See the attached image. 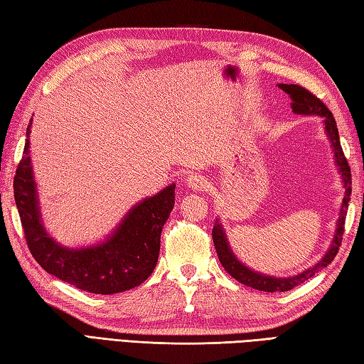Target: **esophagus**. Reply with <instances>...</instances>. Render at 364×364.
<instances>
[{
    "label": "esophagus",
    "mask_w": 364,
    "mask_h": 364,
    "mask_svg": "<svg viewBox=\"0 0 364 364\" xmlns=\"http://www.w3.org/2000/svg\"><path fill=\"white\" fill-rule=\"evenodd\" d=\"M188 184L192 188V189H198L202 191L206 188L208 181L205 180V178L202 175H189L188 176Z\"/></svg>",
    "instance_id": "1"
}]
</instances>
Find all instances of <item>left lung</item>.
<instances>
[{"instance_id":"8db88e82","label":"left lung","mask_w":364,"mask_h":364,"mask_svg":"<svg viewBox=\"0 0 364 364\" xmlns=\"http://www.w3.org/2000/svg\"><path fill=\"white\" fill-rule=\"evenodd\" d=\"M282 90H284L292 98V111L296 114H316L323 117V123H326V131L327 136L330 137L331 145H333L335 150V159L336 164L339 167V172H341L344 186H346V196L343 200V208H341V218L338 220V228L333 237V244H331L330 250L327 252L326 257H323L318 264L314 267L305 270L296 277H289V278H275V277H269V275H262L258 272H253L249 267H245L241 261H239L233 252H231L230 245L227 242L225 233L220 227L219 222H215V225L213 228V241L215 252H218V257L220 264L227 272L237 280L239 283H242L245 286H250L253 289L258 291H264V292H284L289 291L292 288H296L297 284L304 283L308 278L313 277L316 272H319L322 267H327L333 258L336 257V253L341 247L343 241V235H344V223H346V214H347V206H349L350 202V194H352V175H350V167L349 162H347L344 151L341 149V142H339V134H338V128H336V122L333 114L330 112L328 107L322 103V100L311 94L310 90L299 86V84H280Z\"/></svg>"}]
</instances>
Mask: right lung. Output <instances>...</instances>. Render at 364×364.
I'll list each match as a JSON object with an SVG mask.
<instances>
[{
  "label": "right lung",
  "mask_w": 364,
  "mask_h": 364,
  "mask_svg": "<svg viewBox=\"0 0 364 364\" xmlns=\"http://www.w3.org/2000/svg\"><path fill=\"white\" fill-rule=\"evenodd\" d=\"M29 131L14 176V197L28 249L46 272L78 289L117 294L144 283L159 257L161 231L175 205V184L131 210L106 242L87 249H67L46 235L37 206L29 158Z\"/></svg>",
  "instance_id": "obj_1"
}]
</instances>
